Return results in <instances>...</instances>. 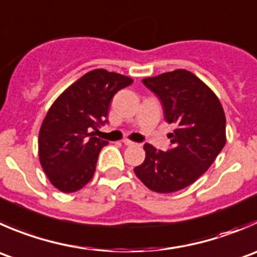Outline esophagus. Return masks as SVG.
I'll return each mask as SVG.
<instances>
[{
  "label": "esophagus",
  "instance_id": "obj_1",
  "mask_svg": "<svg viewBox=\"0 0 257 257\" xmlns=\"http://www.w3.org/2000/svg\"><path fill=\"white\" fill-rule=\"evenodd\" d=\"M123 143L125 144V146H134V144H137V143H134V142H132L131 139H123Z\"/></svg>",
  "mask_w": 257,
  "mask_h": 257
}]
</instances>
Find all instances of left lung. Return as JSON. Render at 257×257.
Instances as JSON below:
<instances>
[{
	"label": "left lung",
	"mask_w": 257,
	"mask_h": 257,
	"mask_svg": "<svg viewBox=\"0 0 257 257\" xmlns=\"http://www.w3.org/2000/svg\"><path fill=\"white\" fill-rule=\"evenodd\" d=\"M161 100L164 118L176 128L172 149L144 144L146 159L134 173L151 191L172 193L197 181L226 144V116L217 95L191 71L163 73L142 80Z\"/></svg>",
	"instance_id": "left-lung-1"
}]
</instances>
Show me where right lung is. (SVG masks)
<instances>
[{"label": "right lung", "instance_id": "add662e5", "mask_svg": "<svg viewBox=\"0 0 257 257\" xmlns=\"http://www.w3.org/2000/svg\"><path fill=\"white\" fill-rule=\"evenodd\" d=\"M133 79L95 69L71 84L52 103L39 133V159L52 186L64 193L83 188L95 173L108 142L94 137L105 123L115 93Z\"/></svg>", "mask_w": 257, "mask_h": 257}]
</instances>
